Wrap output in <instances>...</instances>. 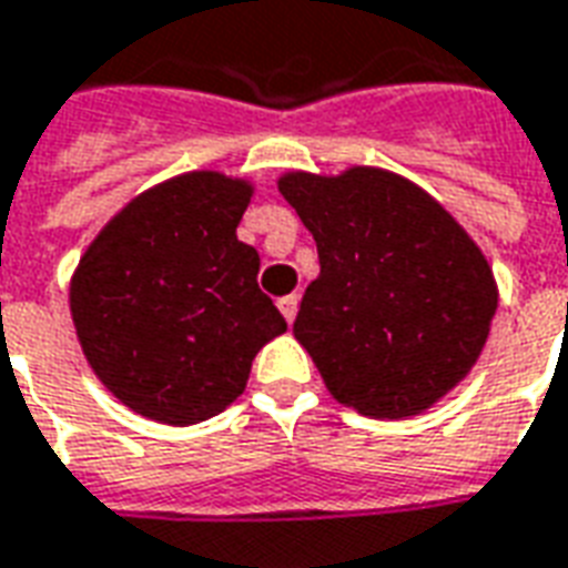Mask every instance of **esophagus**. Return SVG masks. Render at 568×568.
Listing matches in <instances>:
<instances>
[{
	"label": "esophagus",
	"instance_id": "34e87169",
	"mask_svg": "<svg viewBox=\"0 0 568 568\" xmlns=\"http://www.w3.org/2000/svg\"><path fill=\"white\" fill-rule=\"evenodd\" d=\"M280 313L285 316V323H292V320H295V313H297V295L280 297Z\"/></svg>",
	"mask_w": 568,
	"mask_h": 568
}]
</instances>
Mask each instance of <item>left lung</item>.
<instances>
[{"label": "left lung", "instance_id": "obj_1", "mask_svg": "<svg viewBox=\"0 0 568 568\" xmlns=\"http://www.w3.org/2000/svg\"><path fill=\"white\" fill-rule=\"evenodd\" d=\"M280 193L320 252L292 328L325 387L372 418L434 406L489 338L498 292L483 252L439 202L381 169L285 174Z\"/></svg>", "mask_w": 568, "mask_h": 568}]
</instances>
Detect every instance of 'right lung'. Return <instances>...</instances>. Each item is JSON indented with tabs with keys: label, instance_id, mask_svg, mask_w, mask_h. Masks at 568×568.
<instances>
[{
	"label": "right lung",
	"instance_id": "add662e5",
	"mask_svg": "<svg viewBox=\"0 0 568 568\" xmlns=\"http://www.w3.org/2000/svg\"><path fill=\"white\" fill-rule=\"evenodd\" d=\"M252 187L215 172L146 190L91 243L70 288L94 375L153 422H205L245 390L255 353L285 332L236 240Z\"/></svg>",
	"mask_w": 568,
	"mask_h": 568
}]
</instances>
